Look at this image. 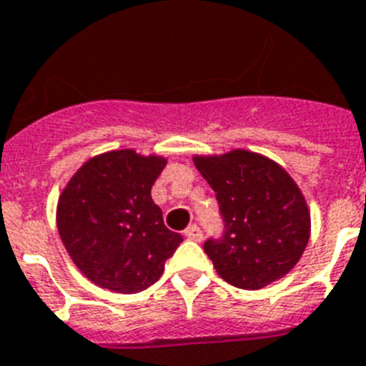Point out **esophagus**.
I'll return each instance as SVG.
<instances>
[{"mask_svg": "<svg viewBox=\"0 0 366 366\" xmlns=\"http://www.w3.org/2000/svg\"><path fill=\"white\" fill-rule=\"evenodd\" d=\"M184 234H186V238H188V240H193V242L202 240V230L199 229L197 225H189L188 229L184 230Z\"/></svg>", "mask_w": 366, "mask_h": 366, "instance_id": "1", "label": "esophagus"}]
</instances>
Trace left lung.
<instances>
[{"label":"left lung","mask_w":366,"mask_h":366,"mask_svg":"<svg viewBox=\"0 0 366 366\" xmlns=\"http://www.w3.org/2000/svg\"><path fill=\"white\" fill-rule=\"evenodd\" d=\"M195 167L216 192L223 234L204 242L221 279L257 290L287 275L311 234L305 197L290 174L249 150L195 156Z\"/></svg>","instance_id":"1"}]
</instances>
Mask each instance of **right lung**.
<instances>
[{
  "instance_id": "add662e5",
  "label": "right lung",
  "mask_w": 366,
  "mask_h": 366,
  "mask_svg": "<svg viewBox=\"0 0 366 366\" xmlns=\"http://www.w3.org/2000/svg\"><path fill=\"white\" fill-rule=\"evenodd\" d=\"M167 159L113 150L78 169L57 204L70 259L98 287L136 294L154 285L182 236L169 230L150 197Z\"/></svg>"
}]
</instances>
